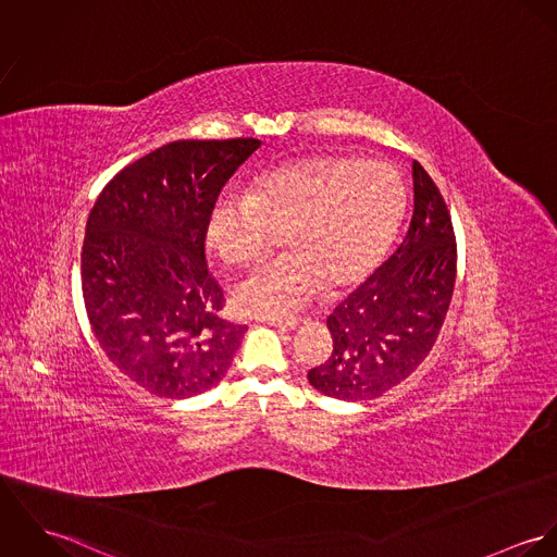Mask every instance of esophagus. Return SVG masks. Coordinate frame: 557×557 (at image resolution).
<instances>
[{"label":"esophagus","instance_id":"esophagus-1","mask_svg":"<svg viewBox=\"0 0 557 557\" xmlns=\"http://www.w3.org/2000/svg\"><path fill=\"white\" fill-rule=\"evenodd\" d=\"M263 321L274 325V327H281V330H296L298 327V319L268 318Z\"/></svg>","mask_w":557,"mask_h":557}]
</instances>
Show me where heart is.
I'll list each match as a JSON object with an SVG mask.
<instances>
[{"instance_id": "heart-1", "label": "heart", "mask_w": 557, "mask_h": 557, "mask_svg": "<svg viewBox=\"0 0 557 557\" xmlns=\"http://www.w3.org/2000/svg\"><path fill=\"white\" fill-rule=\"evenodd\" d=\"M403 212L405 184L395 166L318 154L263 169L246 195H219L206 238L225 263L248 265L283 234L289 252L242 278L234 305L250 315H287L321 289L360 285L388 252Z\"/></svg>"}]
</instances>
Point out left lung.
Wrapping results in <instances>:
<instances>
[{"label": "left lung", "mask_w": 557, "mask_h": 557, "mask_svg": "<svg viewBox=\"0 0 557 557\" xmlns=\"http://www.w3.org/2000/svg\"><path fill=\"white\" fill-rule=\"evenodd\" d=\"M411 177L413 214L400 246L327 318L332 354L307 375L325 397L367 400L395 388L429 356L448 313L457 276L450 212L416 160Z\"/></svg>", "instance_id": "8db88e82"}]
</instances>
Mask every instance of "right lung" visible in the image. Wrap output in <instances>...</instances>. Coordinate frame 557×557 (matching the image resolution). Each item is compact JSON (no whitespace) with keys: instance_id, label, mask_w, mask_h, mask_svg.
<instances>
[{"instance_id":"add662e5","label":"right lung","mask_w":557,"mask_h":557,"mask_svg":"<svg viewBox=\"0 0 557 557\" xmlns=\"http://www.w3.org/2000/svg\"><path fill=\"white\" fill-rule=\"evenodd\" d=\"M261 141H173L124 166L98 195L81 252L83 300L107 358L148 393L188 398L230 371L248 330L219 318L206 221Z\"/></svg>"}]
</instances>
